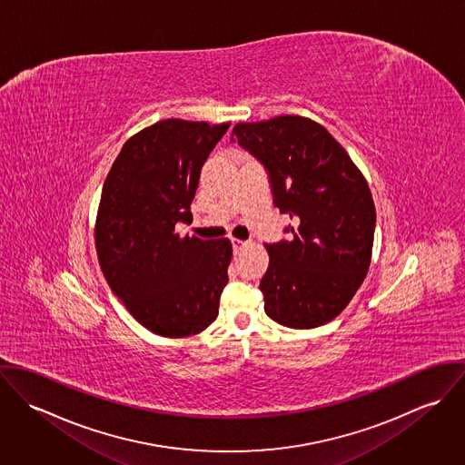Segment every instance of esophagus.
Wrapping results in <instances>:
<instances>
[{"instance_id": "obj_1", "label": "esophagus", "mask_w": 465, "mask_h": 465, "mask_svg": "<svg viewBox=\"0 0 465 465\" xmlns=\"http://www.w3.org/2000/svg\"><path fill=\"white\" fill-rule=\"evenodd\" d=\"M231 243H232V249H234V252L238 254V252H242L243 249H247L251 243L249 242H242V240H231Z\"/></svg>"}]
</instances>
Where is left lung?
<instances>
[{"mask_svg": "<svg viewBox=\"0 0 465 465\" xmlns=\"http://www.w3.org/2000/svg\"><path fill=\"white\" fill-rule=\"evenodd\" d=\"M231 135L263 164L273 205L292 218L288 240L266 245L270 263L260 282L266 315L293 330L328 324L371 265L376 209L363 175L308 118L238 124Z\"/></svg>", "mask_w": 465, "mask_h": 465, "instance_id": "obj_1", "label": "left lung"}]
</instances>
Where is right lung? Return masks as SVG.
<instances>
[{
	"instance_id": "obj_1",
	"label": "right lung",
	"mask_w": 465,
	"mask_h": 465,
	"mask_svg": "<svg viewBox=\"0 0 465 465\" xmlns=\"http://www.w3.org/2000/svg\"><path fill=\"white\" fill-rule=\"evenodd\" d=\"M231 124L164 120L133 135L102 190L96 252L114 295L148 331L181 338L218 317L229 281L227 238H179L200 170Z\"/></svg>"
}]
</instances>
